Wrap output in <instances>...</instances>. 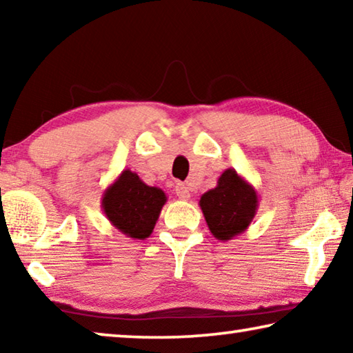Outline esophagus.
Instances as JSON below:
<instances>
[{"mask_svg": "<svg viewBox=\"0 0 353 353\" xmlns=\"http://www.w3.org/2000/svg\"><path fill=\"white\" fill-rule=\"evenodd\" d=\"M176 194L179 196V199L187 201L190 198V188L185 183H177L176 185Z\"/></svg>", "mask_w": 353, "mask_h": 353, "instance_id": "34e87169", "label": "esophagus"}]
</instances>
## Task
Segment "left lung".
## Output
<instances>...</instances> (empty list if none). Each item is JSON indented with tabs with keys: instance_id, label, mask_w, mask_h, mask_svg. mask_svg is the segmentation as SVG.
Wrapping results in <instances>:
<instances>
[{
	"instance_id": "8db88e82",
	"label": "left lung",
	"mask_w": 353,
	"mask_h": 353,
	"mask_svg": "<svg viewBox=\"0 0 353 353\" xmlns=\"http://www.w3.org/2000/svg\"><path fill=\"white\" fill-rule=\"evenodd\" d=\"M199 207L212 235L229 241L248 229L259 210V194L235 170H225L216 187L201 196Z\"/></svg>"
}]
</instances>
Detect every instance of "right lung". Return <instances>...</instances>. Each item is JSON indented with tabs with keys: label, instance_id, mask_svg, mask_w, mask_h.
<instances>
[{
	"label": "right lung",
	"instance_id": "add662e5",
	"mask_svg": "<svg viewBox=\"0 0 353 353\" xmlns=\"http://www.w3.org/2000/svg\"><path fill=\"white\" fill-rule=\"evenodd\" d=\"M166 202V194L149 187L130 170H124L115 182L105 188L101 207L110 224L123 235L145 240L152 234Z\"/></svg>",
	"mask_w": 353,
	"mask_h": 353
}]
</instances>
